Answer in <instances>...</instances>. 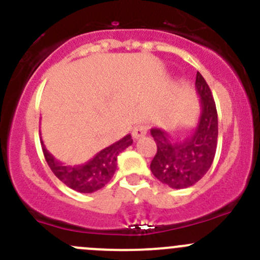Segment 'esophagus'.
Instances as JSON below:
<instances>
[{
	"instance_id": "obj_1",
	"label": "esophagus",
	"mask_w": 260,
	"mask_h": 260,
	"mask_svg": "<svg viewBox=\"0 0 260 260\" xmlns=\"http://www.w3.org/2000/svg\"><path fill=\"white\" fill-rule=\"evenodd\" d=\"M147 131H148V125L147 124H137L132 131L133 138H136V140L142 138L143 136L147 135Z\"/></svg>"
}]
</instances>
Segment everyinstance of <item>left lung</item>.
Here are the masks:
<instances>
[{
  "mask_svg": "<svg viewBox=\"0 0 260 260\" xmlns=\"http://www.w3.org/2000/svg\"><path fill=\"white\" fill-rule=\"evenodd\" d=\"M196 91L201 113L198 127L183 140H174L166 131L152 128L157 152L151 171L157 180L172 188H186L203 179L211 167L217 146V112L208 83L196 74Z\"/></svg>",
  "mask_w": 260,
  "mask_h": 260,
  "instance_id": "left-lung-1",
  "label": "left lung"
}]
</instances>
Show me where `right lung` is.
<instances>
[{"label": "right lung", "instance_id": "add662e5", "mask_svg": "<svg viewBox=\"0 0 260 260\" xmlns=\"http://www.w3.org/2000/svg\"><path fill=\"white\" fill-rule=\"evenodd\" d=\"M132 143V137L131 135H127L112 146L102 149L90 161L74 166L64 165L57 161L46 149L43 141H41V147L49 167L57 179L64 182L68 187L78 192L90 193L99 188H103L111 181L117 170L118 154Z\"/></svg>", "mask_w": 260, "mask_h": 260}]
</instances>
